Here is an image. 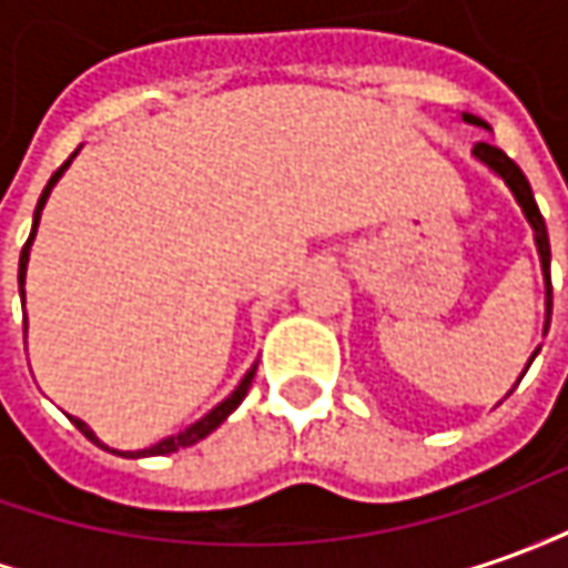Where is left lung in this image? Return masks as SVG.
Returning a JSON list of instances; mask_svg holds the SVG:
<instances>
[{
  "label": "left lung",
  "instance_id": "left-lung-1",
  "mask_svg": "<svg viewBox=\"0 0 568 568\" xmlns=\"http://www.w3.org/2000/svg\"><path fill=\"white\" fill-rule=\"evenodd\" d=\"M463 121L488 130V123L481 121V118H476V114H463ZM473 154H476L478 161H481L488 171H495L497 176L510 186L513 199H516V204L523 207L528 226H531V233H535V245H538V257H541L544 288H547V320H544V329H547V326H550V307H554V288H550V239H547V226H544V217H541V211H538L535 195H531V186H528L526 173L519 171V164L500 152L497 145H491V142H476ZM535 354H538V351H535ZM535 354H531V361H535Z\"/></svg>",
  "mask_w": 568,
  "mask_h": 568
}]
</instances>
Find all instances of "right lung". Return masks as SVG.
Returning <instances> with one entry per match:
<instances>
[{
    "mask_svg": "<svg viewBox=\"0 0 568 568\" xmlns=\"http://www.w3.org/2000/svg\"><path fill=\"white\" fill-rule=\"evenodd\" d=\"M77 152H80V149H77ZM77 152H73V154H77ZM73 154H71V158H73ZM71 158H68V161H64V164H61V168H58L55 173H52V180H49V186L42 189L40 202H37V211H33V230H30V239H27L24 252H21V264H18V288H21V298H24V280H27V261H30V245H33V235H37V226H40L42 207H45V199H49V192H52V186H55V183H58V176L68 171ZM24 338H27V316H24ZM252 379H254V366H252V369H248V373H245V379L239 382V388H235L233 395L226 397V400H220L217 407H214L211 414H204L202 419H199V423H192L189 429L176 432V435H168V438H161L158 445L145 447V450H126L123 457H158V454H173V450H180V447H192V445H195V442H202L204 435H211V432L217 429L220 423H223V419L233 414L235 407H239V404L245 400V395H248V388H252ZM71 419H73V426L83 432V435H87L90 442H95V445H99V447H105V445H102V442H99V438H95V432H92L90 426L83 423V419H77V416H71ZM114 454H118V450H114Z\"/></svg>",
    "mask_w": 568,
    "mask_h": 568,
    "instance_id": "1",
    "label": "right lung"
}]
</instances>
